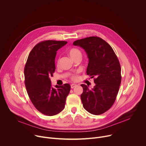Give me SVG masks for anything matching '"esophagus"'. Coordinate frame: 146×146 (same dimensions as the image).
Instances as JSON below:
<instances>
[{
	"mask_svg": "<svg viewBox=\"0 0 146 146\" xmlns=\"http://www.w3.org/2000/svg\"><path fill=\"white\" fill-rule=\"evenodd\" d=\"M76 84H72L71 85H70V87H71V88H74L75 87H76Z\"/></svg>",
	"mask_w": 146,
	"mask_h": 146,
	"instance_id": "1",
	"label": "esophagus"
}]
</instances>
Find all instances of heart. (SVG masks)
Returning a JSON list of instances; mask_svg holds the SVG:
<instances>
[{
  "label": "heart",
  "mask_w": 146,
  "mask_h": 146,
  "mask_svg": "<svg viewBox=\"0 0 146 146\" xmlns=\"http://www.w3.org/2000/svg\"><path fill=\"white\" fill-rule=\"evenodd\" d=\"M68 54H69L70 56L73 59H74L75 58H77L78 56H81V51L78 49H77L76 48H72L70 50H69ZM59 59L58 60V62H57L58 64H59ZM76 78H77V76L76 75H73L72 76V78L74 79V80L76 79Z\"/></svg>",
  "instance_id": "obj_1"
}]
</instances>
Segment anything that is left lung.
Returning <instances> with one entry per match:
<instances>
[{"mask_svg":"<svg viewBox=\"0 0 146 146\" xmlns=\"http://www.w3.org/2000/svg\"><path fill=\"white\" fill-rule=\"evenodd\" d=\"M73 45L84 50L88 58L87 74L95 77V86L91 90L88 86L81 85L83 107L92 114H102L113 106L119 90L121 81L119 60L111 47L100 37L77 40Z\"/></svg>","mask_w":146,"mask_h":146,"instance_id":"left-lung-1","label":"left lung"}]
</instances>
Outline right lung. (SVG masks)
<instances>
[{
  "mask_svg": "<svg viewBox=\"0 0 146 146\" xmlns=\"http://www.w3.org/2000/svg\"><path fill=\"white\" fill-rule=\"evenodd\" d=\"M67 41L46 40L36 44L31 51L24 69L25 84L28 96L36 109L42 114L52 116L64 110L70 86H55L50 77L55 70L56 51Z\"/></svg>",
  "mask_w": 146,
  "mask_h": 146,
  "instance_id": "right-lung-1",
  "label": "right lung"
}]
</instances>
